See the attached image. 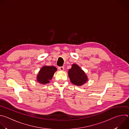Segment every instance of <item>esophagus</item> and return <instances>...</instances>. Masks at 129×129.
<instances>
[{
	"mask_svg": "<svg viewBox=\"0 0 129 129\" xmlns=\"http://www.w3.org/2000/svg\"><path fill=\"white\" fill-rule=\"evenodd\" d=\"M58 69L60 70H61V71H63L64 70V67L63 66H61V67H58Z\"/></svg>",
	"mask_w": 129,
	"mask_h": 129,
	"instance_id": "esophagus-1",
	"label": "esophagus"
}]
</instances>
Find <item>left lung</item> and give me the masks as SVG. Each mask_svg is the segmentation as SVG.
Instances as JSON below:
<instances>
[{"mask_svg": "<svg viewBox=\"0 0 129 129\" xmlns=\"http://www.w3.org/2000/svg\"><path fill=\"white\" fill-rule=\"evenodd\" d=\"M68 74L70 82L75 85L82 86L88 81V78L85 72L77 64L72 65Z\"/></svg>", "mask_w": 129, "mask_h": 129, "instance_id": "left-lung-1", "label": "left lung"}]
</instances>
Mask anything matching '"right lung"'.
Segmentation results:
<instances>
[{"label":"right lung","instance_id":"1","mask_svg":"<svg viewBox=\"0 0 129 129\" xmlns=\"http://www.w3.org/2000/svg\"><path fill=\"white\" fill-rule=\"evenodd\" d=\"M57 70V68L53 66H43L37 76V81L43 85L49 83V81L52 79L54 72Z\"/></svg>","mask_w":129,"mask_h":129}]
</instances>
